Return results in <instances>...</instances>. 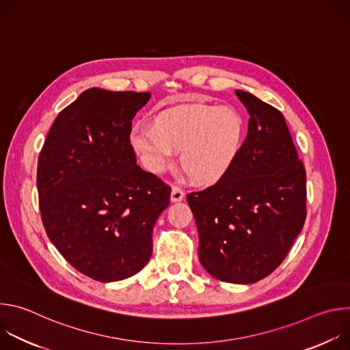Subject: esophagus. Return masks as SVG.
<instances>
[{
	"instance_id": "34e87169",
	"label": "esophagus",
	"mask_w": 350,
	"mask_h": 350,
	"mask_svg": "<svg viewBox=\"0 0 350 350\" xmlns=\"http://www.w3.org/2000/svg\"><path fill=\"white\" fill-rule=\"evenodd\" d=\"M184 191L180 188V187H173L172 188V195H170V199H172V202H180V201H183L184 199Z\"/></svg>"
}]
</instances>
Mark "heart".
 <instances>
[{
    "label": "heart",
    "instance_id": "obj_1",
    "mask_svg": "<svg viewBox=\"0 0 350 350\" xmlns=\"http://www.w3.org/2000/svg\"><path fill=\"white\" fill-rule=\"evenodd\" d=\"M243 138V120L231 108L188 104L159 113L155 124L137 123L130 142L144 167L165 173L180 151V163L201 184L219 181L235 162Z\"/></svg>",
    "mask_w": 350,
    "mask_h": 350
}]
</instances>
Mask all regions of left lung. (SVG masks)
Returning <instances> with one entry per match:
<instances>
[{
  "label": "left lung",
  "mask_w": 350,
  "mask_h": 350,
  "mask_svg": "<svg viewBox=\"0 0 350 350\" xmlns=\"http://www.w3.org/2000/svg\"><path fill=\"white\" fill-rule=\"evenodd\" d=\"M251 115L230 170L187 195L199 234V262L215 278L252 284L286 258L306 220V170L282 113L235 91Z\"/></svg>",
  "instance_id": "8db88e82"
}]
</instances>
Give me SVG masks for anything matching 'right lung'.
Listing matches in <instances>:
<instances>
[{"label":"right lung","mask_w":350,"mask_h":350,"mask_svg":"<svg viewBox=\"0 0 350 350\" xmlns=\"http://www.w3.org/2000/svg\"><path fill=\"white\" fill-rule=\"evenodd\" d=\"M149 92L90 88L55 119L38 157L40 212L48 238L80 273L101 282L137 274L170 185L137 165L131 120Z\"/></svg>","instance_id":"1"}]
</instances>
